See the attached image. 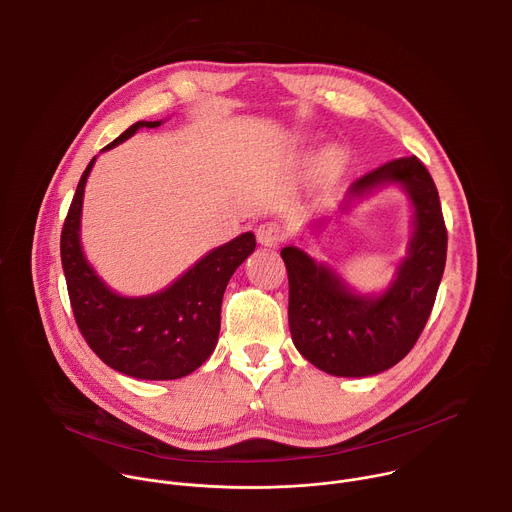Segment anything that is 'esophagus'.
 I'll use <instances>...</instances> for the list:
<instances>
[{"mask_svg":"<svg viewBox=\"0 0 512 512\" xmlns=\"http://www.w3.org/2000/svg\"><path fill=\"white\" fill-rule=\"evenodd\" d=\"M285 239V229L277 221H267L257 227V241L263 247H277Z\"/></svg>","mask_w":512,"mask_h":512,"instance_id":"obj_1","label":"esophagus"}]
</instances>
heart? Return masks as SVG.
<instances>
[{"label":"heart","instance_id":"heart-1","mask_svg":"<svg viewBox=\"0 0 512 512\" xmlns=\"http://www.w3.org/2000/svg\"><path fill=\"white\" fill-rule=\"evenodd\" d=\"M338 162V154L334 152V150H330L326 156H324V164L330 168V166H334Z\"/></svg>","mask_w":512,"mask_h":512}]
</instances>
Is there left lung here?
<instances>
[{"label": "left lung", "mask_w": 512, "mask_h": 512, "mask_svg": "<svg viewBox=\"0 0 512 512\" xmlns=\"http://www.w3.org/2000/svg\"><path fill=\"white\" fill-rule=\"evenodd\" d=\"M399 184L413 204V237L393 283L381 296H362L328 265L298 247H283L289 279V332L300 354L336 377H371L397 364L415 346L440 287L448 231L440 194L415 158H399L364 174L348 200Z\"/></svg>", "instance_id": "8db88e82"}]
</instances>
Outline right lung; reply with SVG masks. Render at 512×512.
Instances as JSON below:
<instances>
[{
    "label": "right lung",
    "mask_w": 512,
    "mask_h": 512,
    "mask_svg": "<svg viewBox=\"0 0 512 512\" xmlns=\"http://www.w3.org/2000/svg\"><path fill=\"white\" fill-rule=\"evenodd\" d=\"M158 125L162 121H137L103 152L141 127ZM95 160L79 180L60 235V259L72 314L91 350L111 369L145 381L182 379L212 354L221 332L227 283L255 251V235L243 233L212 249L158 294L119 296L95 273L81 247L83 196Z\"/></svg>",
    "instance_id": "right-lung-1"
}]
</instances>
